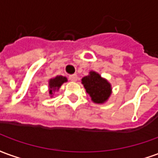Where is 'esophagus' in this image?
I'll return each mask as SVG.
<instances>
[{
    "label": "esophagus",
    "instance_id": "obj_1",
    "mask_svg": "<svg viewBox=\"0 0 158 158\" xmlns=\"http://www.w3.org/2000/svg\"><path fill=\"white\" fill-rule=\"evenodd\" d=\"M77 74H71V75L69 76V79L71 80V81H76L77 80Z\"/></svg>",
    "mask_w": 158,
    "mask_h": 158
}]
</instances>
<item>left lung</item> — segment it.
I'll list each match as a JSON object with an SVG mask.
<instances>
[{
	"mask_svg": "<svg viewBox=\"0 0 158 158\" xmlns=\"http://www.w3.org/2000/svg\"><path fill=\"white\" fill-rule=\"evenodd\" d=\"M82 84L94 102L103 103L111 95L110 84L96 72H90L89 75L84 77Z\"/></svg>",
	"mask_w": 158,
	"mask_h": 158,
	"instance_id": "8db88e82",
	"label": "left lung"
}]
</instances>
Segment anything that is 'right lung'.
Listing matches in <instances>:
<instances>
[{
    "instance_id": "obj_1",
    "label": "right lung",
    "mask_w": 158,
    "mask_h": 158,
    "mask_svg": "<svg viewBox=\"0 0 158 158\" xmlns=\"http://www.w3.org/2000/svg\"><path fill=\"white\" fill-rule=\"evenodd\" d=\"M67 81V78L63 76H56L54 79H52L49 82V86H50V95L52 96V91H56V89H58L61 85L64 82Z\"/></svg>"
}]
</instances>
